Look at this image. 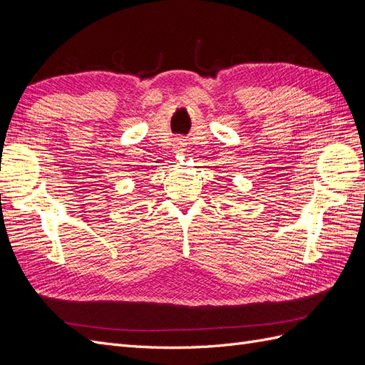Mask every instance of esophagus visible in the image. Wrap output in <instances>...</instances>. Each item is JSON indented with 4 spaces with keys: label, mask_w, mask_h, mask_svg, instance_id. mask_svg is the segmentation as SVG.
<instances>
[{
    "label": "esophagus",
    "mask_w": 365,
    "mask_h": 365,
    "mask_svg": "<svg viewBox=\"0 0 365 365\" xmlns=\"http://www.w3.org/2000/svg\"><path fill=\"white\" fill-rule=\"evenodd\" d=\"M184 145H185V143H182L181 140H178V141H176V143H175V146H176L175 149H176V150H178V152H180V150H184V149H182V148H184Z\"/></svg>",
    "instance_id": "34e87169"
}]
</instances>
